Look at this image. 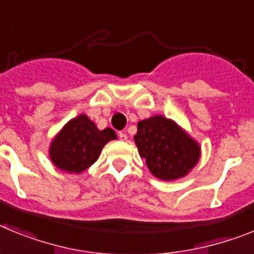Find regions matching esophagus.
<instances>
[{
  "label": "esophagus",
  "instance_id": "1",
  "mask_svg": "<svg viewBox=\"0 0 254 254\" xmlns=\"http://www.w3.org/2000/svg\"><path fill=\"white\" fill-rule=\"evenodd\" d=\"M119 138H120V140H127V135L125 133H123V131H120V133H119Z\"/></svg>",
  "mask_w": 254,
  "mask_h": 254
}]
</instances>
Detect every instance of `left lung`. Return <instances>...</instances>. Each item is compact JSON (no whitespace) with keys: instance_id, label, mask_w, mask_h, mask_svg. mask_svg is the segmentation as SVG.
<instances>
[{"instance_id":"1","label":"left lung","mask_w":254,"mask_h":254,"mask_svg":"<svg viewBox=\"0 0 254 254\" xmlns=\"http://www.w3.org/2000/svg\"><path fill=\"white\" fill-rule=\"evenodd\" d=\"M134 142L152 175L165 182L187 176L200 158L199 143L162 115L139 121Z\"/></svg>"}]
</instances>
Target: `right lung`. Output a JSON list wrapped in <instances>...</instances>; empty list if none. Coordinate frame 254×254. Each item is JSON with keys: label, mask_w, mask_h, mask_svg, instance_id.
Masks as SVG:
<instances>
[{"label": "right lung", "mask_w": 254, "mask_h": 254, "mask_svg": "<svg viewBox=\"0 0 254 254\" xmlns=\"http://www.w3.org/2000/svg\"><path fill=\"white\" fill-rule=\"evenodd\" d=\"M118 135L111 127L100 130L85 114L67 121L50 144V158L57 169L80 174L98 160L106 143Z\"/></svg>", "instance_id": "1"}]
</instances>
